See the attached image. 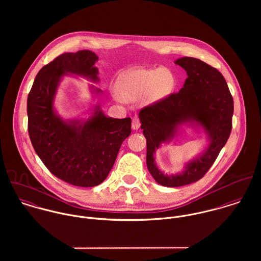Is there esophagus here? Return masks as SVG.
Masks as SVG:
<instances>
[{
    "mask_svg": "<svg viewBox=\"0 0 261 261\" xmlns=\"http://www.w3.org/2000/svg\"><path fill=\"white\" fill-rule=\"evenodd\" d=\"M141 126V121L140 118L138 116H134L133 121H132V127L133 129H139Z\"/></svg>",
    "mask_w": 261,
    "mask_h": 261,
    "instance_id": "1",
    "label": "esophagus"
}]
</instances>
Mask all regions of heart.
<instances>
[{
    "instance_id": "b5f03b06",
    "label": "heart",
    "mask_w": 261,
    "mask_h": 261,
    "mask_svg": "<svg viewBox=\"0 0 261 261\" xmlns=\"http://www.w3.org/2000/svg\"><path fill=\"white\" fill-rule=\"evenodd\" d=\"M174 86L172 74L164 68H139L125 72L117 81V95L124 101H156L168 95Z\"/></svg>"
}]
</instances>
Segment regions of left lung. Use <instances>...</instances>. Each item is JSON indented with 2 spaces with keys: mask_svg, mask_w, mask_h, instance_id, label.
Instances as JSON below:
<instances>
[{
  "mask_svg": "<svg viewBox=\"0 0 261 261\" xmlns=\"http://www.w3.org/2000/svg\"><path fill=\"white\" fill-rule=\"evenodd\" d=\"M175 63L187 71L188 78L183 87L139 113L141 128L147 140L149 172L165 187L185 186L205 176L229 139L234 111L227 82L216 68L193 57L180 58ZM187 121H195L204 127L211 138V145L202 156L187 164L184 172L165 175L155 166L153 153L162 142L172 138L178 125Z\"/></svg>",
  "mask_w": 261,
  "mask_h": 261,
  "instance_id": "obj_1",
  "label": "left lung"
}]
</instances>
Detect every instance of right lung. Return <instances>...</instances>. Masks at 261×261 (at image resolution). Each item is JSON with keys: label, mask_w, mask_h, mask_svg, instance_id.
<instances>
[{"label": "right lung", "mask_w": 261, "mask_h": 261, "mask_svg": "<svg viewBox=\"0 0 261 261\" xmlns=\"http://www.w3.org/2000/svg\"><path fill=\"white\" fill-rule=\"evenodd\" d=\"M97 60L89 50L59 55L38 72L27 99L28 132L38 156L55 177L74 186L101 184L132 132L130 117H108L98 107L82 124L64 121L54 112L61 77L69 72L98 81Z\"/></svg>", "instance_id": "1"}]
</instances>
